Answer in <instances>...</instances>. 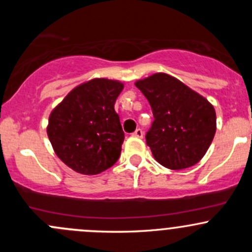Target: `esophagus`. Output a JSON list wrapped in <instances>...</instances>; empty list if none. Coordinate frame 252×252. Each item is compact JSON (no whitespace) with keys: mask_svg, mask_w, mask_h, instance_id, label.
I'll list each match as a JSON object with an SVG mask.
<instances>
[{"mask_svg":"<svg viewBox=\"0 0 252 252\" xmlns=\"http://www.w3.org/2000/svg\"><path fill=\"white\" fill-rule=\"evenodd\" d=\"M133 136H135V138H142L144 136V131L141 130V129H136L135 131L133 133Z\"/></svg>","mask_w":252,"mask_h":252,"instance_id":"34e87169","label":"esophagus"}]
</instances>
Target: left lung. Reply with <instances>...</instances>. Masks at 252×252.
Instances as JSON below:
<instances>
[{"label":"left lung","instance_id":"left-lung-1","mask_svg":"<svg viewBox=\"0 0 252 252\" xmlns=\"http://www.w3.org/2000/svg\"><path fill=\"white\" fill-rule=\"evenodd\" d=\"M150 102L155 121L146 144L155 159L169 169L196 164L215 138L216 111L199 93L167 73L135 81Z\"/></svg>","mask_w":252,"mask_h":252}]
</instances>
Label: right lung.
Returning <instances> with one entry per match:
<instances>
[{"mask_svg":"<svg viewBox=\"0 0 252 252\" xmlns=\"http://www.w3.org/2000/svg\"><path fill=\"white\" fill-rule=\"evenodd\" d=\"M123 88L119 80L94 78L51 111L46 130L53 151L77 173L98 174L119 158L124 133L114 103Z\"/></svg>","mask_w":252,"mask_h":252,"instance_id":"1","label":"right lung"}]
</instances>
